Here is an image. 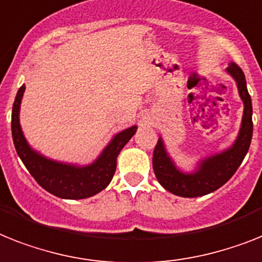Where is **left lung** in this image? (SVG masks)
<instances>
[{
	"label": "left lung",
	"mask_w": 262,
	"mask_h": 262,
	"mask_svg": "<svg viewBox=\"0 0 262 262\" xmlns=\"http://www.w3.org/2000/svg\"><path fill=\"white\" fill-rule=\"evenodd\" d=\"M225 72L235 81L238 95L244 103L241 126L234 142L220 152L200 158L194 163L193 170L187 171L175 163L171 155L168 154L162 136L158 139L152 155L155 177L162 187L174 195L195 198L213 193L232 178L248 154L253 135V110L252 99L246 88L245 75L235 62H230Z\"/></svg>",
	"instance_id": "left-lung-1"
}]
</instances>
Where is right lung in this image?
<instances>
[{
	"label": "right lung",
	"instance_id": "add662e5",
	"mask_svg": "<svg viewBox=\"0 0 262 262\" xmlns=\"http://www.w3.org/2000/svg\"><path fill=\"white\" fill-rule=\"evenodd\" d=\"M25 84L21 85L12 110V136L17 154L36 182L48 193L62 200H84L104 190L116 170L122 148L135 135L138 126H131L112 136L107 146L88 165L68 163L45 157L27 140L19 123V110Z\"/></svg>",
	"mask_w": 262,
	"mask_h": 262
}]
</instances>
